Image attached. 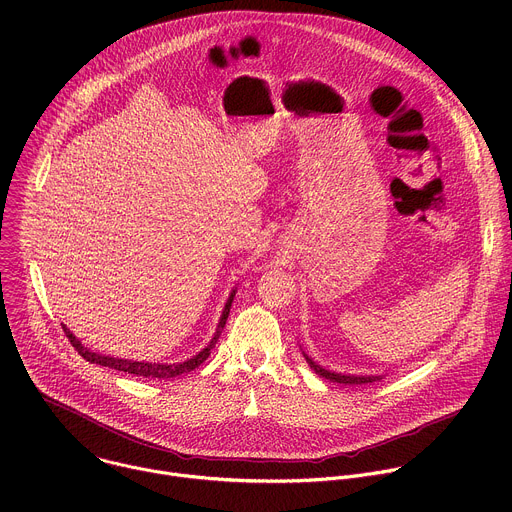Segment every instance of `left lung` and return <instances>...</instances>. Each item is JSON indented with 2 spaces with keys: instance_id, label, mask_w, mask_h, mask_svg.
I'll list each match as a JSON object with an SVG mask.
<instances>
[{
  "instance_id": "1",
  "label": "left lung",
  "mask_w": 512,
  "mask_h": 512,
  "mask_svg": "<svg viewBox=\"0 0 512 512\" xmlns=\"http://www.w3.org/2000/svg\"><path fill=\"white\" fill-rule=\"evenodd\" d=\"M306 356V362L310 364V369L316 373V375H320V377H324V379H328V381H332V383H342V385H364V383H375V381H379L381 377H356V375H340V373H332V371H326V369H322L320 364H316L308 354H304Z\"/></svg>"
}]
</instances>
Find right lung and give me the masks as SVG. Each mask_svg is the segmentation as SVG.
Masks as SVG:
<instances>
[{"label": "right lung", "instance_id": "right-lung-1", "mask_svg": "<svg viewBox=\"0 0 512 512\" xmlns=\"http://www.w3.org/2000/svg\"><path fill=\"white\" fill-rule=\"evenodd\" d=\"M233 298H235V289L233 294L229 296L227 300V306L223 310V316H221V322H218V328L210 340V344L206 348H202L196 356L184 360V362H174V364H162V362H139V360H125V358H113V356H105V354H97V352H91L89 348H85L81 344V340L72 334L66 326H62L66 338L70 340V344L75 346V350L89 362L93 364H101V367H109V369H115V371H121V373H127V375H133V377H141V379H158V381H166V379H174V377H180V375H186L194 369H198L200 364L210 356V350L214 348L218 336H221L225 324H227V318H229V312H231V304H233Z\"/></svg>", "mask_w": 512, "mask_h": 512}]
</instances>
